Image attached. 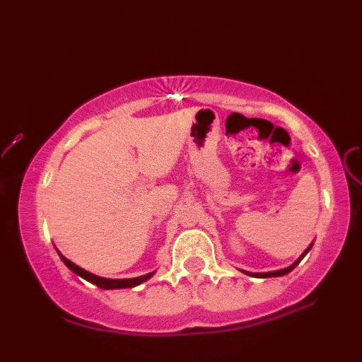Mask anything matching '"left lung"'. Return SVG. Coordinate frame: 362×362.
<instances>
[{
  "instance_id": "1",
  "label": "left lung",
  "mask_w": 362,
  "mask_h": 362,
  "mask_svg": "<svg viewBox=\"0 0 362 362\" xmlns=\"http://www.w3.org/2000/svg\"><path fill=\"white\" fill-rule=\"evenodd\" d=\"M310 249H311V245L308 247V249H306V250L303 252V254H301V257H300V259H298V260H296L293 265H290V267H288V269H284V270H275V272H265V274H250V272H245V274H249V275H254V276H259V279H269V276H281V275H286V274H288V272H291V270H293V269H295V267L300 264V260H301V259H303V257H305L306 254H308V252H310Z\"/></svg>"
}]
</instances>
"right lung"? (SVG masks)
Segmentation results:
<instances>
[{"instance_id":"obj_1","label":"right lung","mask_w":362,"mask_h":362,"mask_svg":"<svg viewBox=\"0 0 362 362\" xmlns=\"http://www.w3.org/2000/svg\"><path fill=\"white\" fill-rule=\"evenodd\" d=\"M61 259L64 264H66L69 269H71L74 274H77L78 276H82V279H86L87 281H90V284L100 286V288H105V290H112V288H132V286H136L140 285L141 281H146L153 274H148V275H143V276H136V279H123V280H110V279H102V276H97L90 274V272L81 269V267H77L76 264H72L71 260H67L66 257L61 255Z\"/></svg>"}]
</instances>
